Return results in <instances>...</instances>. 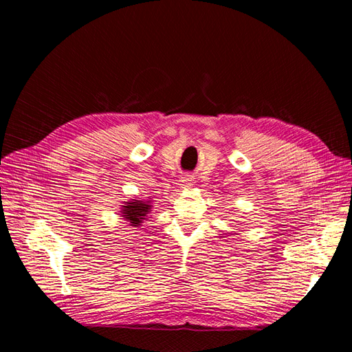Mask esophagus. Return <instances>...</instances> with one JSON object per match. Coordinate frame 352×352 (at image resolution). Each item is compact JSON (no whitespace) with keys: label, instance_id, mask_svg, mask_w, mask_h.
Listing matches in <instances>:
<instances>
[{"label":"esophagus","instance_id":"34e87169","mask_svg":"<svg viewBox=\"0 0 352 352\" xmlns=\"http://www.w3.org/2000/svg\"><path fill=\"white\" fill-rule=\"evenodd\" d=\"M182 182H184V186H192L194 185L192 184V176H185L182 179Z\"/></svg>","mask_w":352,"mask_h":352}]
</instances>
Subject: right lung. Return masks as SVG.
Listing matches in <instances>:
<instances>
[{
  "mask_svg": "<svg viewBox=\"0 0 352 352\" xmlns=\"http://www.w3.org/2000/svg\"><path fill=\"white\" fill-rule=\"evenodd\" d=\"M153 211V202L151 199H129L124 202L120 210V217L129 223V226L140 228L142 223L148 219V214Z\"/></svg>",
  "mask_w": 352,
  "mask_h": 352,
  "instance_id": "obj_1",
  "label": "right lung"
}]
</instances>
